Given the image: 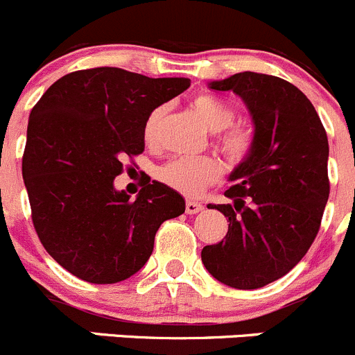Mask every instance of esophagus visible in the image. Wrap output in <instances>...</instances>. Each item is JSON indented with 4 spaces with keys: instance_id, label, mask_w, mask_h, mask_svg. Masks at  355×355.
Returning a JSON list of instances; mask_svg holds the SVG:
<instances>
[{
    "instance_id": "34e87169",
    "label": "esophagus",
    "mask_w": 355,
    "mask_h": 355,
    "mask_svg": "<svg viewBox=\"0 0 355 355\" xmlns=\"http://www.w3.org/2000/svg\"><path fill=\"white\" fill-rule=\"evenodd\" d=\"M203 210V205L198 202H193V200H188L186 202V214H198Z\"/></svg>"
}]
</instances>
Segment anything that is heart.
Segmentation results:
<instances>
[{
  "label": "heart",
  "instance_id": "obj_1",
  "mask_svg": "<svg viewBox=\"0 0 355 355\" xmlns=\"http://www.w3.org/2000/svg\"><path fill=\"white\" fill-rule=\"evenodd\" d=\"M191 107L202 124L212 132L223 131L234 121L233 108L212 94H198L193 98ZM166 107H157L146 117L143 136L148 145H153L159 139V131L166 117ZM219 146L233 162H240L250 153L254 146V136L245 128L230 129L219 138ZM219 176L220 166L217 160L210 157H196V159L181 157V159L171 160L157 171V178L160 182L188 196L202 193L207 186L214 184Z\"/></svg>",
  "mask_w": 355,
  "mask_h": 355
}]
</instances>
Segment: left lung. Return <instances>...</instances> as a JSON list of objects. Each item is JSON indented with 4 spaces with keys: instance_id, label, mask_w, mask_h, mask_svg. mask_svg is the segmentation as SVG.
Returning a JSON list of instances; mask_svg holds the SVG:
<instances>
[{
    "instance_id": "8db88e82",
    "label": "left lung",
    "mask_w": 355,
    "mask_h": 355,
    "mask_svg": "<svg viewBox=\"0 0 355 355\" xmlns=\"http://www.w3.org/2000/svg\"><path fill=\"white\" fill-rule=\"evenodd\" d=\"M247 105L254 146L230 174L214 205L227 217L226 240L207 245L202 262L224 285L255 290L276 282L302 261L319 231L329 196L328 136L309 98L288 80L240 72L210 80Z\"/></svg>"
}]
</instances>
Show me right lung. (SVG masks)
<instances>
[{"instance_id":"1","label":"right lung","mask_w":355,"mask_h":355,"mask_svg":"<svg viewBox=\"0 0 355 355\" xmlns=\"http://www.w3.org/2000/svg\"><path fill=\"white\" fill-rule=\"evenodd\" d=\"M188 87L186 77L98 67L63 76L31 110L22 176L33 223L48 254L77 278H131L152 255L160 224L184 212V198L164 182L131 200L114 179L125 155L145 150L150 112Z\"/></svg>"}]
</instances>
